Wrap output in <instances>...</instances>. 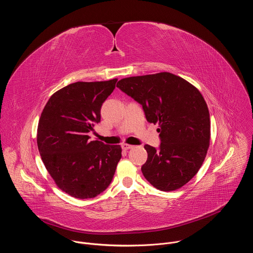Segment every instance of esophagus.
<instances>
[{"instance_id": "1", "label": "esophagus", "mask_w": 253, "mask_h": 253, "mask_svg": "<svg viewBox=\"0 0 253 253\" xmlns=\"http://www.w3.org/2000/svg\"><path fill=\"white\" fill-rule=\"evenodd\" d=\"M133 146L132 145H129V144H122V149L123 150H129V149H132Z\"/></svg>"}]
</instances>
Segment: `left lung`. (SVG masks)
Instances as JSON below:
<instances>
[{
	"mask_svg": "<svg viewBox=\"0 0 253 253\" xmlns=\"http://www.w3.org/2000/svg\"><path fill=\"white\" fill-rule=\"evenodd\" d=\"M117 87L142 105L148 122L159 124V149L144 146V177L161 191L185 185L200 169L210 141L209 111L199 90L168 72L124 78Z\"/></svg>",
	"mask_w": 253,
	"mask_h": 253,
	"instance_id": "8db88e82",
	"label": "left lung"
}]
</instances>
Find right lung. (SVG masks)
Here are the masks:
<instances>
[{
	"mask_svg": "<svg viewBox=\"0 0 253 253\" xmlns=\"http://www.w3.org/2000/svg\"><path fill=\"white\" fill-rule=\"evenodd\" d=\"M117 79L76 82L54 93L41 114L37 144L43 163L56 185L75 198H93L110 185L120 145L89 141L101 120V107Z\"/></svg>",
	"mask_w": 253,
	"mask_h": 253,
	"instance_id": "right-lung-1",
	"label": "right lung"
}]
</instances>
